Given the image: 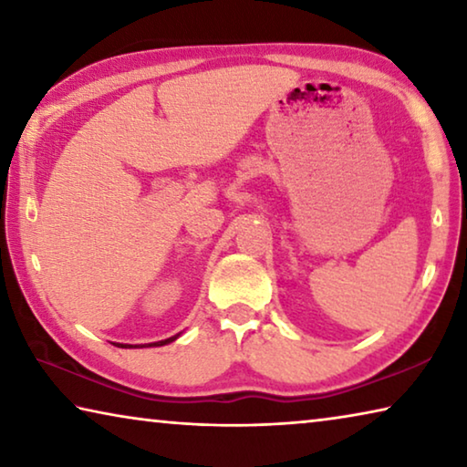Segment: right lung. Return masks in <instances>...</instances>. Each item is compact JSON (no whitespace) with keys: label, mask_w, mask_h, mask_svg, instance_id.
<instances>
[{"label":"right lung","mask_w":467,"mask_h":467,"mask_svg":"<svg viewBox=\"0 0 467 467\" xmlns=\"http://www.w3.org/2000/svg\"><path fill=\"white\" fill-rule=\"evenodd\" d=\"M175 337H177V336H175ZM175 337L162 339V342H156V344H148V346H164V344H169V342H172V339H175ZM119 346H125V348H128V344H119Z\"/></svg>","instance_id":"add662e5"}]
</instances>
